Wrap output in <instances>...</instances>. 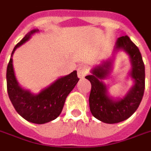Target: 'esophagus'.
<instances>
[{"label":"esophagus","mask_w":151,"mask_h":151,"mask_svg":"<svg viewBox=\"0 0 151 151\" xmlns=\"http://www.w3.org/2000/svg\"><path fill=\"white\" fill-rule=\"evenodd\" d=\"M87 73V68L84 65L79 66L78 68V76L79 78H83Z\"/></svg>","instance_id":"1"}]
</instances>
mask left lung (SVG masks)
Returning <instances> with one entry per match:
<instances>
[{
	"mask_svg": "<svg viewBox=\"0 0 151 151\" xmlns=\"http://www.w3.org/2000/svg\"><path fill=\"white\" fill-rule=\"evenodd\" d=\"M119 50H123L130 58L131 67L129 76L134 83L124 96L115 98L109 94L108 87L102 80L111 75L115 54ZM86 78L91 83L89 104L92 115L107 124L127 120L139 107L145 90V65L138 47L127 35L120 37L111 57L94 66L91 69V75L86 76Z\"/></svg>",
	"mask_w": 151,
	"mask_h": 151,
	"instance_id": "8db88e82",
	"label": "left lung"
}]
</instances>
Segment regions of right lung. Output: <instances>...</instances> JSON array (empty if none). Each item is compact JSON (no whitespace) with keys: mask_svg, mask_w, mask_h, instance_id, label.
Returning <instances> with one entry per match:
<instances>
[{"mask_svg":"<svg viewBox=\"0 0 151 151\" xmlns=\"http://www.w3.org/2000/svg\"><path fill=\"white\" fill-rule=\"evenodd\" d=\"M38 32H40L38 29L28 32L14 47L7 66L6 81L9 97L16 111L29 122L42 124L59 116L67 96L75 87L79 78L74 70L68 75L58 78L37 94L20 86L15 75L12 57L18 47Z\"/></svg>","mask_w":151,"mask_h":151,"instance_id":"add662e5","label":"right lung"}]
</instances>
